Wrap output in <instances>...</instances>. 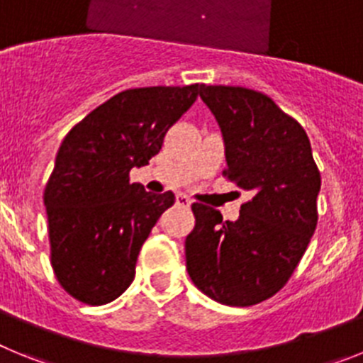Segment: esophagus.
<instances>
[{
	"instance_id": "34e87169",
	"label": "esophagus",
	"mask_w": 363,
	"mask_h": 363,
	"mask_svg": "<svg viewBox=\"0 0 363 363\" xmlns=\"http://www.w3.org/2000/svg\"><path fill=\"white\" fill-rule=\"evenodd\" d=\"M176 203L184 205V207H189V205H191V200H189L185 194H178V196H176Z\"/></svg>"
}]
</instances>
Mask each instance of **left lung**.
<instances>
[{"label":"left lung","instance_id":"8db88e82","mask_svg":"<svg viewBox=\"0 0 363 363\" xmlns=\"http://www.w3.org/2000/svg\"><path fill=\"white\" fill-rule=\"evenodd\" d=\"M225 142L223 176L251 192L236 221L192 203L185 238L192 284L223 306L274 296L293 277L318 223L320 171L306 130L267 94L245 86L201 85Z\"/></svg>","mask_w":363,"mask_h":363}]
</instances>
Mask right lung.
Segmentation results:
<instances>
[{"instance_id": "right-lung-1", "label": "right lung", "mask_w": 363, "mask_h": 363, "mask_svg": "<svg viewBox=\"0 0 363 363\" xmlns=\"http://www.w3.org/2000/svg\"><path fill=\"white\" fill-rule=\"evenodd\" d=\"M200 86L123 91L63 140L43 201L50 265L74 300L104 306L133 284L140 249L174 194H150L129 184V172L160 152L167 130L196 101Z\"/></svg>"}]
</instances>
